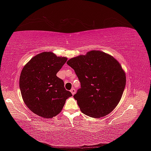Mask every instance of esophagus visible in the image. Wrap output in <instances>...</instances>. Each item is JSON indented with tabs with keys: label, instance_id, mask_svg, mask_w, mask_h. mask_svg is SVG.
<instances>
[{
	"label": "esophagus",
	"instance_id": "obj_1",
	"mask_svg": "<svg viewBox=\"0 0 151 151\" xmlns=\"http://www.w3.org/2000/svg\"><path fill=\"white\" fill-rule=\"evenodd\" d=\"M70 92H71V93H72V94H75V93H76V90H75V88H73L72 89H71L70 90Z\"/></svg>",
	"mask_w": 151,
	"mask_h": 151
}]
</instances>
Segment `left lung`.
Listing matches in <instances>:
<instances>
[{
	"instance_id": "1",
	"label": "left lung",
	"mask_w": 151,
	"mask_h": 151,
	"mask_svg": "<svg viewBox=\"0 0 151 151\" xmlns=\"http://www.w3.org/2000/svg\"><path fill=\"white\" fill-rule=\"evenodd\" d=\"M66 63L81 83L74 98L82 112L98 119L113 111L126 85V75L118 61L102 51L91 50Z\"/></svg>"
}]
</instances>
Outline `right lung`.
Segmentation results:
<instances>
[{"instance_id": "add662e5", "label": "right lung", "mask_w": 151, "mask_h": 151, "mask_svg": "<svg viewBox=\"0 0 151 151\" xmlns=\"http://www.w3.org/2000/svg\"><path fill=\"white\" fill-rule=\"evenodd\" d=\"M66 60V57L43 52L32 58L22 68L19 79L22 99L38 116L49 119L57 115L66 99L73 96L57 76Z\"/></svg>"}]
</instances>
